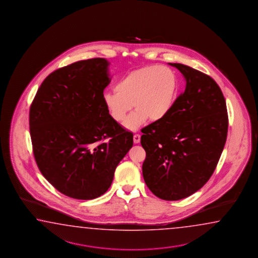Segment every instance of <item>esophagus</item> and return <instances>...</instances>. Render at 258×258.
I'll return each mask as SVG.
<instances>
[{"mask_svg":"<svg viewBox=\"0 0 258 258\" xmlns=\"http://www.w3.org/2000/svg\"><path fill=\"white\" fill-rule=\"evenodd\" d=\"M140 139H141V137H140V135H135L134 136V143L135 144H138V143H140Z\"/></svg>","mask_w":258,"mask_h":258,"instance_id":"1","label":"esophagus"}]
</instances>
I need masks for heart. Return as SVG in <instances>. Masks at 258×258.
I'll use <instances>...</instances> for the list:
<instances>
[{
	"instance_id": "1",
	"label": "heart",
	"mask_w": 258,
	"mask_h": 258,
	"mask_svg": "<svg viewBox=\"0 0 258 258\" xmlns=\"http://www.w3.org/2000/svg\"><path fill=\"white\" fill-rule=\"evenodd\" d=\"M178 78L171 68L150 65L131 71L107 91L102 101L111 118L121 122L132 108L137 110L127 118L124 126L136 131L147 121L167 116L177 98Z\"/></svg>"
}]
</instances>
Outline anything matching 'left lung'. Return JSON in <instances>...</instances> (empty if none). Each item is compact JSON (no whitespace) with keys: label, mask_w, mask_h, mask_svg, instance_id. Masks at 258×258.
Instances as JSON below:
<instances>
[{"label":"left lung","mask_w":258,"mask_h":258,"mask_svg":"<svg viewBox=\"0 0 258 258\" xmlns=\"http://www.w3.org/2000/svg\"><path fill=\"white\" fill-rule=\"evenodd\" d=\"M168 64L181 72L186 88L167 116L142 129L147 153L142 169L157 197L178 201L212 177L226 142L228 113L213 79L183 64Z\"/></svg>","instance_id":"obj_1"}]
</instances>
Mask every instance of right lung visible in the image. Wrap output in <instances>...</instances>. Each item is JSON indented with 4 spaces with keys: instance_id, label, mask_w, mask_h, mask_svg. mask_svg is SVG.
Instances as JSON below:
<instances>
[{
    "instance_id": "obj_1",
    "label": "right lung",
    "mask_w": 258,
    "mask_h": 258,
    "mask_svg": "<svg viewBox=\"0 0 258 258\" xmlns=\"http://www.w3.org/2000/svg\"><path fill=\"white\" fill-rule=\"evenodd\" d=\"M105 58L58 69L42 82L32 102L29 126L42 175L68 197L92 200L111 187L133 134L111 118L102 101L111 82Z\"/></svg>"
}]
</instances>
